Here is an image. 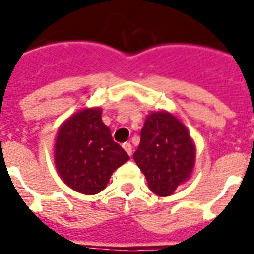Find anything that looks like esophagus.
I'll list each match as a JSON object with an SVG mask.
<instances>
[{"label":"esophagus","mask_w":254,"mask_h":254,"mask_svg":"<svg viewBox=\"0 0 254 254\" xmlns=\"http://www.w3.org/2000/svg\"><path fill=\"white\" fill-rule=\"evenodd\" d=\"M123 147H124V150L127 151V154H129V155L133 154V146H131L130 143H129V142H125V143H124V145H123Z\"/></svg>","instance_id":"esophagus-1"}]
</instances>
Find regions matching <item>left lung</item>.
<instances>
[{"instance_id":"obj_1","label":"left lung","mask_w":254,"mask_h":254,"mask_svg":"<svg viewBox=\"0 0 254 254\" xmlns=\"http://www.w3.org/2000/svg\"><path fill=\"white\" fill-rule=\"evenodd\" d=\"M133 158L145 174L149 189L159 196H169L191 178L196 146L189 129L173 113L150 112Z\"/></svg>"}]
</instances>
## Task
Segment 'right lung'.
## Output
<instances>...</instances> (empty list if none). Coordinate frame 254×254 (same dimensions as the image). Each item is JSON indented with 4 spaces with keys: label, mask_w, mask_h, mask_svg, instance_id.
<instances>
[{
    "label": "right lung",
    "mask_w": 254,
    "mask_h": 254,
    "mask_svg": "<svg viewBox=\"0 0 254 254\" xmlns=\"http://www.w3.org/2000/svg\"><path fill=\"white\" fill-rule=\"evenodd\" d=\"M101 108H84L69 116L58 129L54 162L62 181L84 195L107 187L116 169L129 155L112 138L101 120Z\"/></svg>",
    "instance_id": "obj_1"
}]
</instances>
